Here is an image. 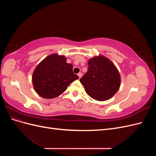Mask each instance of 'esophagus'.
Wrapping results in <instances>:
<instances>
[{
  "label": "esophagus",
  "instance_id": "obj_1",
  "mask_svg": "<svg viewBox=\"0 0 156 156\" xmlns=\"http://www.w3.org/2000/svg\"><path fill=\"white\" fill-rule=\"evenodd\" d=\"M78 76H79V78L80 79V78H81V77L83 76V73H81V72L79 73H78Z\"/></svg>",
  "mask_w": 156,
  "mask_h": 156
}]
</instances>
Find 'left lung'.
I'll use <instances>...</instances> for the list:
<instances>
[{
    "mask_svg": "<svg viewBox=\"0 0 156 156\" xmlns=\"http://www.w3.org/2000/svg\"><path fill=\"white\" fill-rule=\"evenodd\" d=\"M87 72L80 79L89 96L98 101L111 98L120 86L119 70L111 61L100 55L90 59Z\"/></svg>",
    "mask_w": 156,
    "mask_h": 156,
    "instance_id": "obj_1",
    "label": "left lung"
}]
</instances>
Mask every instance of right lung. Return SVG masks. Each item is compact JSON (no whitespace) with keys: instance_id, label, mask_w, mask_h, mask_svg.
<instances>
[{"instance_id":"obj_1","label":"right lung","mask_w":156,"mask_h":156,"mask_svg":"<svg viewBox=\"0 0 156 156\" xmlns=\"http://www.w3.org/2000/svg\"><path fill=\"white\" fill-rule=\"evenodd\" d=\"M73 66L66 62L64 56L52 54L37 66L32 74V84L36 93L45 99L62 94L70 83L78 79Z\"/></svg>"}]
</instances>
